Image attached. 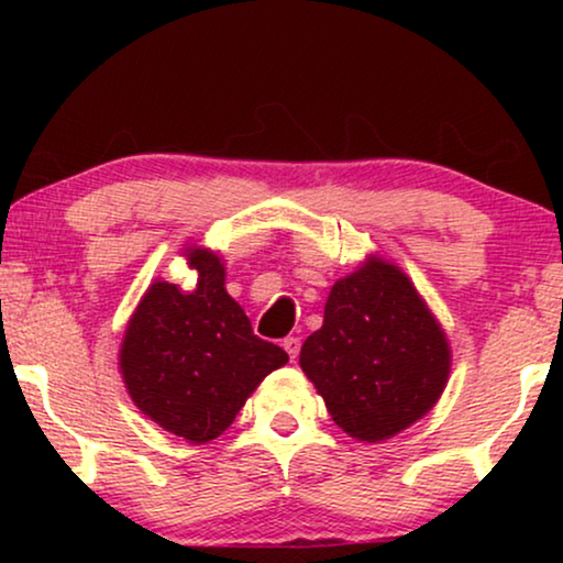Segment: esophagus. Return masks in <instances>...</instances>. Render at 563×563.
Instances as JSON below:
<instances>
[{
  "label": "esophagus",
  "instance_id": "34e87169",
  "mask_svg": "<svg viewBox=\"0 0 563 563\" xmlns=\"http://www.w3.org/2000/svg\"><path fill=\"white\" fill-rule=\"evenodd\" d=\"M284 351L289 353V358L295 361L297 358V353H299V345H302V341H299V338H295V335H289V338H284Z\"/></svg>",
  "mask_w": 563,
  "mask_h": 563
}]
</instances>
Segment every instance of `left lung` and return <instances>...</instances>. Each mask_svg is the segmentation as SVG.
Returning <instances> with one entry per match:
<instances>
[{"label": "left lung", "mask_w": 563, "mask_h": 563, "mask_svg": "<svg viewBox=\"0 0 563 563\" xmlns=\"http://www.w3.org/2000/svg\"><path fill=\"white\" fill-rule=\"evenodd\" d=\"M299 366L335 426L376 443L438 402L451 351L412 282L397 266L368 261L333 284L325 320L305 341Z\"/></svg>", "instance_id": "8db88e82"}]
</instances>
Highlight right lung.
Returning <instances> with one entry per match:
<instances>
[{
  "instance_id": "1",
  "label": "right lung",
  "mask_w": 563,
  "mask_h": 563,
  "mask_svg": "<svg viewBox=\"0 0 563 563\" xmlns=\"http://www.w3.org/2000/svg\"><path fill=\"white\" fill-rule=\"evenodd\" d=\"M191 291L156 282L128 322L120 368L133 402L168 433L207 443L233 426L266 374L289 361L253 335L243 307L225 291L218 253L189 256Z\"/></svg>"
}]
</instances>
